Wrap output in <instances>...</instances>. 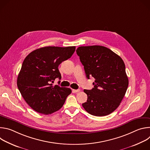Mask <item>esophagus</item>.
Listing matches in <instances>:
<instances>
[{
  "mask_svg": "<svg viewBox=\"0 0 150 150\" xmlns=\"http://www.w3.org/2000/svg\"><path fill=\"white\" fill-rule=\"evenodd\" d=\"M79 91H80V90H72V92H73L74 93H78V92H79Z\"/></svg>",
  "mask_w": 150,
  "mask_h": 150,
  "instance_id": "esophagus-1",
  "label": "esophagus"
}]
</instances>
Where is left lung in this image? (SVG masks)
Listing matches in <instances>:
<instances>
[{
  "label": "left lung",
  "instance_id": "obj_1",
  "mask_svg": "<svg viewBox=\"0 0 150 150\" xmlns=\"http://www.w3.org/2000/svg\"><path fill=\"white\" fill-rule=\"evenodd\" d=\"M76 52L87 78L93 76L96 79L93 89L83 90L88 98L83 108L96 116L110 114L120 105L129 84L123 60L101 46H81Z\"/></svg>",
  "mask_w": 150,
  "mask_h": 150
}]
</instances>
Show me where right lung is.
<instances>
[{
	"label": "right lung",
	"mask_w": 150,
	"mask_h": 150,
	"mask_svg": "<svg viewBox=\"0 0 150 150\" xmlns=\"http://www.w3.org/2000/svg\"><path fill=\"white\" fill-rule=\"evenodd\" d=\"M75 46H48L36 49L24 59L17 78V86L26 103L35 112L44 115L59 110L72 91L53 86L61 79L58 67L74 54Z\"/></svg>",
	"instance_id": "1"
}]
</instances>
